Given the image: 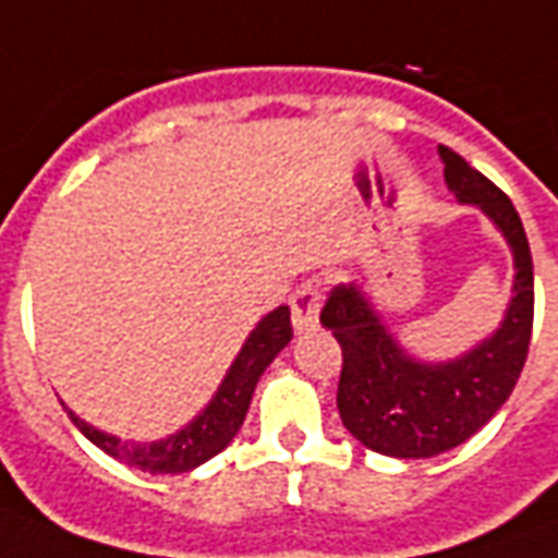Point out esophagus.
Masks as SVG:
<instances>
[{
    "mask_svg": "<svg viewBox=\"0 0 558 558\" xmlns=\"http://www.w3.org/2000/svg\"><path fill=\"white\" fill-rule=\"evenodd\" d=\"M292 328L295 331H307L319 323V290L316 283H302L299 290L292 292Z\"/></svg>",
    "mask_w": 558,
    "mask_h": 558,
    "instance_id": "1",
    "label": "esophagus"
}]
</instances>
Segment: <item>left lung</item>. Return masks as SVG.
Wrapping results in <instances>:
<instances>
[{
  "label": "left lung",
  "mask_w": 558,
  "mask_h": 558,
  "mask_svg": "<svg viewBox=\"0 0 558 558\" xmlns=\"http://www.w3.org/2000/svg\"><path fill=\"white\" fill-rule=\"evenodd\" d=\"M448 191L478 206L514 254V290L502 326L451 362H418L383 326L355 283L335 287L319 323L338 338L343 367L338 410L343 427L386 457H436L466 442L511 398L526 364L535 278L526 230L511 199L448 146H439Z\"/></svg>",
  "instance_id": "left-lung-1"
}]
</instances>
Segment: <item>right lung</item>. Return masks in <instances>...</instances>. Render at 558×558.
I'll list each match as a JSON object with an SVG mask.
<instances>
[{
    "instance_id": "add662e5",
    "label": "right lung",
    "mask_w": 558,
    "mask_h": 558,
    "mask_svg": "<svg viewBox=\"0 0 558 558\" xmlns=\"http://www.w3.org/2000/svg\"><path fill=\"white\" fill-rule=\"evenodd\" d=\"M290 340V307L280 304L271 314L263 316L254 331L247 335L244 347L235 355V362L230 364V371H227L223 383L215 391V398L208 400L206 410L199 412L191 424H184L182 430L170 433L167 439H158V442H122L119 436H110V433L98 430V427L77 418L71 410H68V415L92 445H98L104 454L116 457L128 466L143 469V472H151V475L191 472L199 463L220 454L232 442V436L239 433L244 415H247L259 376L266 374L268 364L275 362V355Z\"/></svg>"
}]
</instances>
